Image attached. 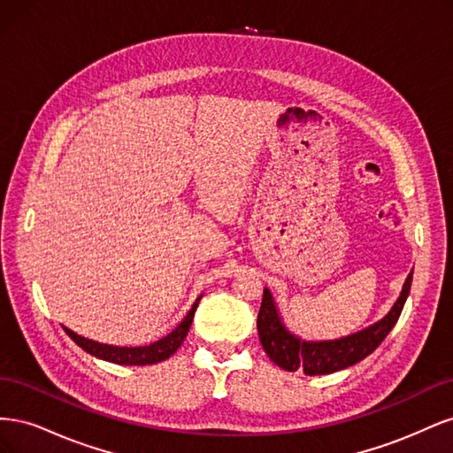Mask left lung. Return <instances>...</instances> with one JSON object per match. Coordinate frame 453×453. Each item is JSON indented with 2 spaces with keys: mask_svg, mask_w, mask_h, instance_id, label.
I'll list each match as a JSON object with an SVG mask.
<instances>
[{
  "mask_svg": "<svg viewBox=\"0 0 453 453\" xmlns=\"http://www.w3.org/2000/svg\"><path fill=\"white\" fill-rule=\"evenodd\" d=\"M412 273L414 272L408 273L401 296L396 298V303L393 304L386 318H381L374 325H370L355 334L323 342H308L293 334L289 328L283 325L278 306L272 298V293L265 289L263 304H260L257 318L260 344H263L266 355L273 363L283 370H289V372L303 370L306 376H318L344 370L368 357V355L372 353L391 333V328L401 318V311L410 295Z\"/></svg>",
  "mask_w": 453,
  "mask_h": 453,
  "instance_id": "8db88e82",
  "label": "left lung"
}]
</instances>
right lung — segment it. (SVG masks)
<instances>
[{"label":"right lung","mask_w":453,"mask_h":453,"mask_svg":"<svg viewBox=\"0 0 453 453\" xmlns=\"http://www.w3.org/2000/svg\"><path fill=\"white\" fill-rule=\"evenodd\" d=\"M200 298H196V303L193 304V308L188 310V313L185 315V319L177 325L173 331L170 334H166L164 338L153 342V344L149 346H140V348H119V346H109V344H100V342H94V340H88L85 336H79L77 333L70 331V328L64 326V331L67 333V336H70L75 344L79 348H83L87 353L94 355V357L98 359H104V361H109V363H117V365H155V363H160L164 359H168L170 355H173L177 349L181 348L183 340L187 338L188 334V328H190V323H193L195 319V311L198 308V303Z\"/></svg>","instance_id":"right-lung-1"}]
</instances>
